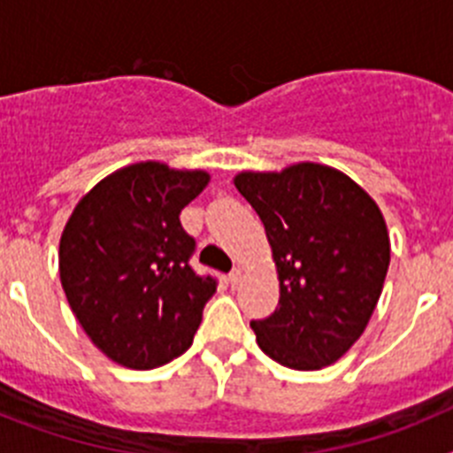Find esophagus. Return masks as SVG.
I'll list each match as a JSON object with an SVG mask.
<instances>
[{"instance_id":"1","label":"esophagus","mask_w":453,"mask_h":453,"mask_svg":"<svg viewBox=\"0 0 453 453\" xmlns=\"http://www.w3.org/2000/svg\"><path fill=\"white\" fill-rule=\"evenodd\" d=\"M240 281H242V270H240V267H235V270L229 274L231 288H238Z\"/></svg>"}]
</instances>
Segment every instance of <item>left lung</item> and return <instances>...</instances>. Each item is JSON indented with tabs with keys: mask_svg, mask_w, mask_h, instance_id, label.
<instances>
[{
	"mask_svg": "<svg viewBox=\"0 0 453 453\" xmlns=\"http://www.w3.org/2000/svg\"><path fill=\"white\" fill-rule=\"evenodd\" d=\"M279 272V306L254 319L256 342L292 370H319L361 338L381 297L390 238L374 199L319 163L281 172H240Z\"/></svg>",
	"mask_w": 453,
	"mask_h": 453,
	"instance_id": "8db88e82",
	"label": "left lung"
}]
</instances>
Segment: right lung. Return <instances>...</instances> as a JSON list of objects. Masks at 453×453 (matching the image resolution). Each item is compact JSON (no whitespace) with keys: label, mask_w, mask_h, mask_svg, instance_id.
<instances>
[{"label":"right lung","mask_w":453,"mask_h":453,"mask_svg":"<svg viewBox=\"0 0 453 453\" xmlns=\"http://www.w3.org/2000/svg\"><path fill=\"white\" fill-rule=\"evenodd\" d=\"M208 179L203 170L135 163L108 174L72 211L58 250L63 290L111 361L154 370L192 345L218 281L190 267L195 238L179 215Z\"/></svg>","instance_id":"obj_1"}]
</instances>
